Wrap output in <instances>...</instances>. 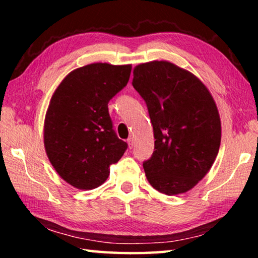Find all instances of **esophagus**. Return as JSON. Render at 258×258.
<instances>
[{
	"label": "esophagus",
	"instance_id": "esophagus-1",
	"mask_svg": "<svg viewBox=\"0 0 258 258\" xmlns=\"http://www.w3.org/2000/svg\"><path fill=\"white\" fill-rule=\"evenodd\" d=\"M127 145H128L130 149H132L133 146H134V140H133V138H128V139H127Z\"/></svg>",
	"mask_w": 258,
	"mask_h": 258
}]
</instances>
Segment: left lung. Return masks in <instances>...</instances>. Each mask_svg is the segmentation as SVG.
Instances as JSON below:
<instances>
[{
	"label": "left lung",
	"instance_id": "obj_1",
	"mask_svg": "<svg viewBox=\"0 0 258 258\" xmlns=\"http://www.w3.org/2000/svg\"><path fill=\"white\" fill-rule=\"evenodd\" d=\"M134 89L145 100L155 151L143 163L151 186L184 194L209 172L221 145V118L207 86L186 69L155 60L133 69Z\"/></svg>",
	"mask_w": 258,
	"mask_h": 258
}]
</instances>
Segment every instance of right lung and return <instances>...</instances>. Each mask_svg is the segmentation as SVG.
<instances>
[{
    "instance_id": "obj_1",
    "label": "right lung",
    "mask_w": 258,
    "mask_h": 258,
    "mask_svg": "<svg viewBox=\"0 0 258 258\" xmlns=\"http://www.w3.org/2000/svg\"><path fill=\"white\" fill-rule=\"evenodd\" d=\"M132 64L94 62L74 69L52 94L43 138L51 165L68 184L92 190L106 182L127 143L117 138L108 102L130 80Z\"/></svg>"
}]
</instances>
